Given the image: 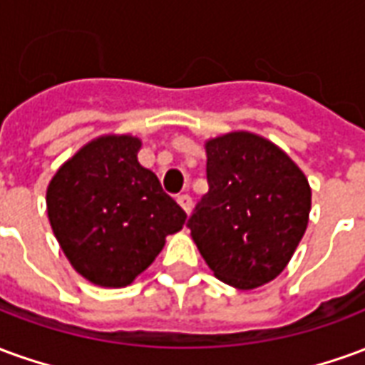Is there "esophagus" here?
I'll use <instances>...</instances> for the list:
<instances>
[{"label":"esophagus","mask_w":365,"mask_h":365,"mask_svg":"<svg viewBox=\"0 0 365 365\" xmlns=\"http://www.w3.org/2000/svg\"><path fill=\"white\" fill-rule=\"evenodd\" d=\"M178 203L182 207L185 213H190L191 211V197L187 193H183V195H178Z\"/></svg>","instance_id":"34e87169"}]
</instances>
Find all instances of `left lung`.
Segmentation results:
<instances>
[{
    "mask_svg": "<svg viewBox=\"0 0 365 365\" xmlns=\"http://www.w3.org/2000/svg\"><path fill=\"white\" fill-rule=\"evenodd\" d=\"M209 193L191 215V238L215 277L256 289L289 264L305 235L311 185L268 138L235 130L205 140Z\"/></svg>",
    "mask_w": 365,
    "mask_h": 365,
    "instance_id": "8db88e82",
    "label": "left lung"
}]
</instances>
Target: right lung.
<instances>
[{"mask_svg": "<svg viewBox=\"0 0 365 365\" xmlns=\"http://www.w3.org/2000/svg\"><path fill=\"white\" fill-rule=\"evenodd\" d=\"M140 138L103 135L68 158L46 187V213L62 252L99 287H127L156 260L187 215L148 168Z\"/></svg>", "mask_w": 365, "mask_h": 365, "instance_id": "add662e5", "label": "right lung"}]
</instances>
